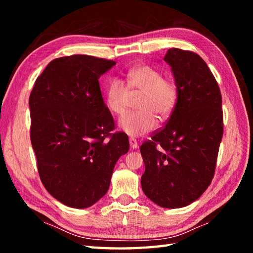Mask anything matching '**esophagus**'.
Here are the masks:
<instances>
[{
  "label": "esophagus",
  "mask_w": 253,
  "mask_h": 253,
  "mask_svg": "<svg viewBox=\"0 0 253 253\" xmlns=\"http://www.w3.org/2000/svg\"><path fill=\"white\" fill-rule=\"evenodd\" d=\"M129 144H130V148L133 149H137L138 148V142L135 138H129Z\"/></svg>",
  "instance_id": "34e87169"
}]
</instances>
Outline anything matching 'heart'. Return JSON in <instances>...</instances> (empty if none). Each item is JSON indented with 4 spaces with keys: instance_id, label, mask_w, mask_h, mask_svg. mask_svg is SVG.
Returning <instances> with one entry per match:
<instances>
[{
    "instance_id": "heart-1",
    "label": "heart",
    "mask_w": 253,
    "mask_h": 253,
    "mask_svg": "<svg viewBox=\"0 0 253 253\" xmlns=\"http://www.w3.org/2000/svg\"><path fill=\"white\" fill-rule=\"evenodd\" d=\"M140 95L137 100V112L121 117L118 127L128 136L139 137L152 131L160 120H166L173 113L178 89L173 79L163 77L160 69L150 65L131 68L126 75V84L113 79L105 90V103L116 115L126 111L131 95Z\"/></svg>"
}]
</instances>
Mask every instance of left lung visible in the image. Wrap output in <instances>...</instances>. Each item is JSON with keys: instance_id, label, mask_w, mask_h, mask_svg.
<instances>
[{"instance_id": "obj_1", "label": "left lung", "mask_w": 253, "mask_h": 253, "mask_svg": "<svg viewBox=\"0 0 253 253\" xmlns=\"http://www.w3.org/2000/svg\"><path fill=\"white\" fill-rule=\"evenodd\" d=\"M164 61L174 75L178 99L165 127L141 144L146 165L141 187L155 204L177 209L200 198L213 179L223 137L222 95L197 53L173 47Z\"/></svg>"}]
</instances>
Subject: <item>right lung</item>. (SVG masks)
<instances>
[{
  "label": "right lung",
  "mask_w": 253,
  "mask_h": 253,
  "mask_svg": "<svg viewBox=\"0 0 253 253\" xmlns=\"http://www.w3.org/2000/svg\"><path fill=\"white\" fill-rule=\"evenodd\" d=\"M115 64L90 55L55 58L30 93V139L40 179L67 207L99 201L117 160L129 150L126 133H111L114 121L99 84Z\"/></svg>",
  "instance_id": "1"
}]
</instances>
